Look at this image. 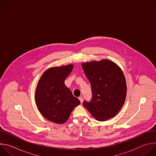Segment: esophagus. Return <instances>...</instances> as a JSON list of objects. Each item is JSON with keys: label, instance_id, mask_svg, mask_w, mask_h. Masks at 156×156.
Listing matches in <instances>:
<instances>
[{"label": "esophagus", "instance_id": "1", "mask_svg": "<svg viewBox=\"0 0 156 156\" xmlns=\"http://www.w3.org/2000/svg\"><path fill=\"white\" fill-rule=\"evenodd\" d=\"M79 100L80 101V102H81V103H83V97H80L79 98Z\"/></svg>", "mask_w": 156, "mask_h": 156}]
</instances>
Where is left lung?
Wrapping results in <instances>:
<instances>
[{"label": "left lung", "mask_w": 156, "mask_h": 156, "mask_svg": "<svg viewBox=\"0 0 156 156\" xmlns=\"http://www.w3.org/2000/svg\"><path fill=\"white\" fill-rule=\"evenodd\" d=\"M83 71L90 82L93 98L83 105L97 120L104 122L115 116L126 96L124 74L115 62L108 59L83 62Z\"/></svg>", "instance_id": "1"}]
</instances>
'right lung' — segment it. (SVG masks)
Returning a JSON list of instances; mask_svg holds the SVG:
<instances>
[{
    "instance_id": "1",
    "label": "right lung",
    "mask_w": 156,
    "mask_h": 156,
    "mask_svg": "<svg viewBox=\"0 0 156 156\" xmlns=\"http://www.w3.org/2000/svg\"><path fill=\"white\" fill-rule=\"evenodd\" d=\"M73 69V64L48 69L41 76L36 89L35 101L39 111L55 123H65L74 108L80 104L64 83Z\"/></svg>"
}]
</instances>
